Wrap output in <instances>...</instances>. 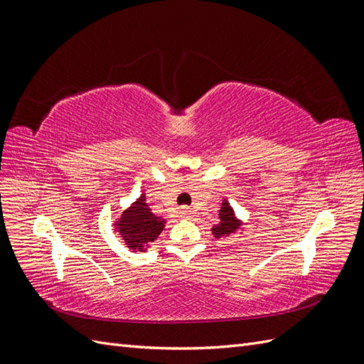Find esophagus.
<instances>
[{
  "label": "esophagus",
  "mask_w": 364,
  "mask_h": 364,
  "mask_svg": "<svg viewBox=\"0 0 364 364\" xmlns=\"http://www.w3.org/2000/svg\"><path fill=\"white\" fill-rule=\"evenodd\" d=\"M183 213H186V209H185V211H183Z\"/></svg>",
  "instance_id": "esophagus-1"
}]
</instances>
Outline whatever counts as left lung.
Returning a JSON list of instances; mask_svg holds the SVG:
<instances>
[{
  "label": "left lung",
  "instance_id": "8db88e82",
  "mask_svg": "<svg viewBox=\"0 0 364 364\" xmlns=\"http://www.w3.org/2000/svg\"><path fill=\"white\" fill-rule=\"evenodd\" d=\"M218 217H220V223H217L213 228V234L215 235V238L220 237H228L230 234H234L235 230L240 226V222L235 218V214L232 211V208L225 200L222 203V209L218 211Z\"/></svg>",
  "mask_w": 364,
  "mask_h": 364
}]
</instances>
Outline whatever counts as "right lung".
<instances>
[{
  "mask_svg": "<svg viewBox=\"0 0 364 364\" xmlns=\"http://www.w3.org/2000/svg\"><path fill=\"white\" fill-rule=\"evenodd\" d=\"M115 225L129 249L146 250V246L153 243L162 232L165 220L151 213L146 202V194H142L121 214Z\"/></svg>",
  "mask_w": 364,
  "mask_h": 364,
  "instance_id": "obj_1",
  "label": "right lung"
}]
</instances>
